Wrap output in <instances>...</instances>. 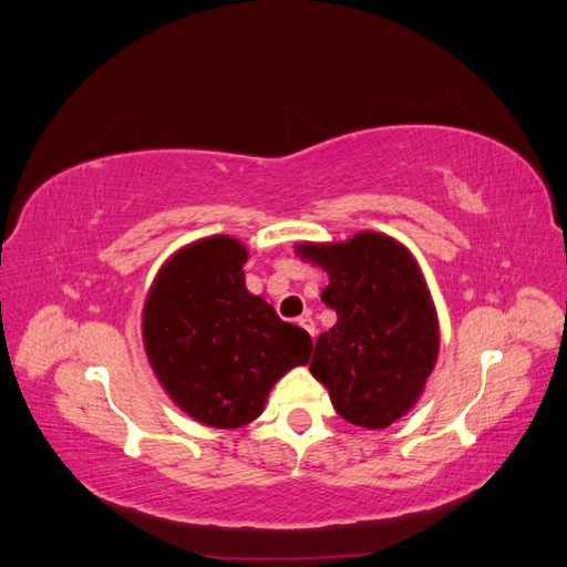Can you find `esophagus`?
Returning a JSON list of instances; mask_svg holds the SVG:
<instances>
[{
  "mask_svg": "<svg viewBox=\"0 0 567 567\" xmlns=\"http://www.w3.org/2000/svg\"><path fill=\"white\" fill-rule=\"evenodd\" d=\"M298 323L302 326V329H305L307 333H310V336L315 338V333H317V326H315V319H312L310 315H305V317H300V319H298Z\"/></svg>",
  "mask_w": 567,
  "mask_h": 567,
  "instance_id": "34e87169",
  "label": "esophagus"
}]
</instances>
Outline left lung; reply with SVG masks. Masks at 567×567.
Listing matches in <instances>:
<instances>
[{
  "instance_id": "1",
  "label": "left lung",
  "mask_w": 567,
  "mask_h": 567,
  "mask_svg": "<svg viewBox=\"0 0 567 567\" xmlns=\"http://www.w3.org/2000/svg\"><path fill=\"white\" fill-rule=\"evenodd\" d=\"M300 255L329 271L321 300L338 315L321 333L310 371L329 388L338 414L388 427L419 400L440 329L414 257L390 236L364 231L346 244H302Z\"/></svg>"
}]
</instances>
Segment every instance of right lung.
Listing matches in <instances>:
<instances>
[{"label": "right lung", "instance_id": "right-lung-1", "mask_svg": "<svg viewBox=\"0 0 567 567\" xmlns=\"http://www.w3.org/2000/svg\"><path fill=\"white\" fill-rule=\"evenodd\" d=\"M246 248L210 236L179 250L144 307V346L158 381L188 416L238 427L262 414L271 385L310 362L312 338L250 296Z\"/></svg>", "mask_w": 567, "mask_h": 567}]
</instances>
